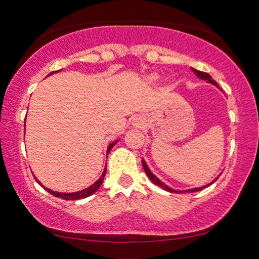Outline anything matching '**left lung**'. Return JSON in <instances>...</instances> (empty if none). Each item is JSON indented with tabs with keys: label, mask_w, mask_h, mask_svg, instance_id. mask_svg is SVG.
Wrapping results in <instances>:
<instances>
[{
	"label": "left lung",
	"mask_w": 259,
	"mask_h": 259,
	"mask_svg": "<svg viewBox=\"0 0 259 259\" xmlns=\"http://www.w3.org/2000/svg\"><path fill=\"white\" fill-rule=\"evenodd\" d=\"M191 69H192V72H194V73L196 74V76H197V78H200V79H202V80H207V82H210V84H213L214 86H217V88H219L218 84H217L214 80L212 79V76H210L209 74H207V73H204V72H200V70L194 69V68H191ZM142 167H144L145 173L147 174V177L150 178L151 181H152L153 184H156V185H158L159 187H162V189H164L165 191L177 192V194H183V192H196V191H200V190H203V189H206V187H208L209 185H212V184L214 183V181L219 178V175H218V177H217L214 180L210 181L209 184H207V185H204V186L194 187V189H189V190H174V189H171V187H169L168 185H165V184L163 183V181H160V180L158 179V178H157L156 175H154V174L152 173V171L150 170V168H148V165L146 164V162H145V159H142Z\"/></svg>",
	"instance_id": "obj_1"
}]
</instances>
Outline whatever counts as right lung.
<instances>
[{"mask_svg": "<svg viewBox=\"0 0 259 259\" xmlns=\"http://www.w3.org/2000/svg\"><path fill=\"white\" fill-rule=\"evenodd\" d=\"M53 73H55V72L50 73L49 75H51V74H53ZM24 125H25V124H24ZM118 141H119V139L115 140V141H113V142H111V144L108 145V147H107V154L109 153V151L112 150L113 146H114V145L117 144ZM106 169H107V167H105V170H103V173H102V175H101V177H100L99 180L95 181V183L92 184V185H90L89 187H86V189H84V190H81V191H76V192H57V191H53V190H51V189H47V187H45V186L42 185V184H41L40 181H38V180L36 179V178H35V179H36L37 183L40 184V185L42 186L44 189L46 190L47 192H50V194H51V195L56 196V197L63 198V200H80V198L89 197V196H91L92 194H95V192H96L97 190L100 189V186L102 185L103 178H105V175H106ZM34 177H35V175H34Z\"/></svg>", "mask_w": 259, "mask_h": 259, "instance_id": "add662e5", "label": "right lung"}]
</instances>
